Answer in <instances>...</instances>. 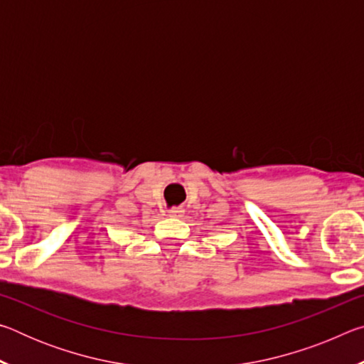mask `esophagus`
Returning <instances> with one entry per match:
<instances>
[{
	"label": "esophagus",
	"mask_w": 364,
	"mask_h": 364,
	"mask_svg": "<svg viewBox=\"0 0 364 364\" xmlns=\"http://www.w3.org/2000/svg\"><path fill=\"white\" fill-rule=\"evenodd\" d=\"M184 210L181 207H171L170 210H168V213H170V217H181V213H183Z\"/></svg>",
	"instance_id": "obj_1"
}]
</instances>
